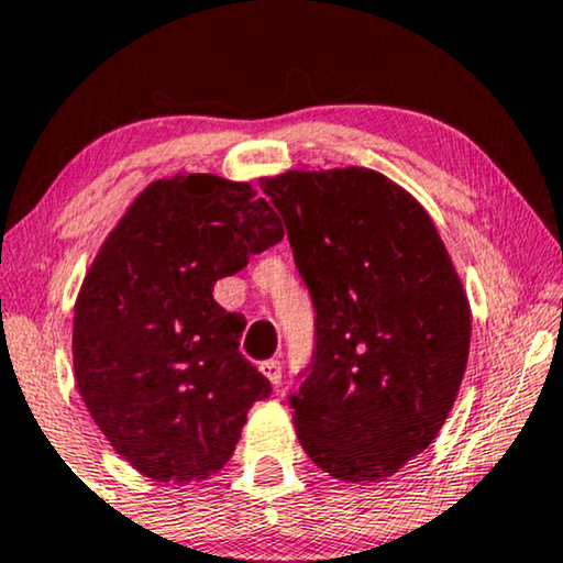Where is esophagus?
I'll use <instances>...</instances> for the list:
<instances>
[{
  "label": "esophagus",
  "instance_id": "34e87169",
  "mask_svg": "<svg viewBox=\"0 0 563 563\" xmlns=\"http://www.w3.org/2000/svg\"><path fill=\"white\" fill-rule=\"evenodd\" d=\"M261 372H264V376L272 384H279L282 382V361H276V358L264 361V364H261Z\"/></svg>",
  "mask_w": 563,
  "mask_h": 563
}]
</instances>
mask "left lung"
Wrapping results in <instances>:
<instances>
[{"instance_id": "8db88e82", "label": "left lung", "mask_w": 563, "mask_h": 563, "mask_svg": "<svg viewBox=\"0 0 563 563\" xmlns=\"http://www.w3.org/2000/svg\"><path fill=\"white\" fill-rule=\"evenodd\" d=\"M314 307V349L289 395L297 438L343 482L426 451L466 372L472 314L428 212L368 168L266 179Z\"/></svg>"}]
</instances>
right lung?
<instances>
[{
	"label": "right lung",
	"mask_w": 563,
	"mask_h": 563,
	"mask_svg": "<svg viewBox=\"0 0 563 563\" xmlns=\"http://www.w3.org/2000/svg\"><path fill=\"white\" fill-rule=\"evenodd\" d=\"M266 184V181H264ZM284 238L251 184L210 174L153 181L107 238L74 310V372L112 449L187 484L233 456L272 382L238 351L243 314L212 287Z\"/></svg>",
	"instance_id": "1"
}]
</instances>
